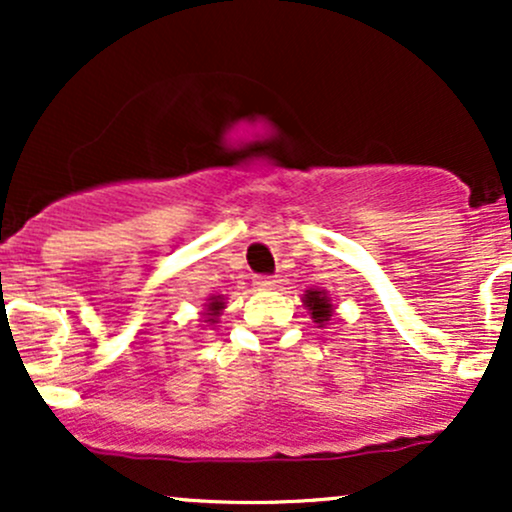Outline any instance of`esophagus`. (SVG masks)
<instances>
[{
  "instance_id": "obj_1",
  "label": "esophagus",
  "mask_w": 512,
  "mask_h": 512,
  "mask_svg": "<svg viewBox=\"0 0 512 512\" xmlns=\"http://www.w3.org/2000/svg\"><path fill=\"white\" fill-rule=\"evenodd\" d=\"M252 284H255L260 291H272L279 286V279H276V276H255V281H252Z\"/></svg>"
}]
</instances>
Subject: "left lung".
<instances>
[{"instance_id": "obj_1", "label": "left lung", "mask_w": 512, "mask_h": 512, "mask_svg": "<svg viewBox=\"0 0 512 512\" xmlns=\"http://www.w3.org/2000/svg\"><path fill=\"white\" fill-rule=\"evenodd\" d=\"M303 305L310 310V317H313V322L317 325H325L327 320L332 317V303H330V296H327L325 291L320 289H308L303 293Z\"/></svg>"}]
</instances>
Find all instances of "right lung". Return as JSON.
<instances>
[{"label": "right lung", "mask_w": 512, "mask_h": 512, "mask_svg": "<svg viewBox=\"0 0 512 512\" xmlns=\"http://www.w3.org/2000/svg\"><path fill=\"white\" fill-rule=\"evenodd\" d=\"M223 308H226V305H223V298H221V296H211V298H209V303H207V313H204V315H207V322H209V325H214L216 317L221 315V310H223Z\"/></svg>", "instance_id": "1"}]
</instances>
